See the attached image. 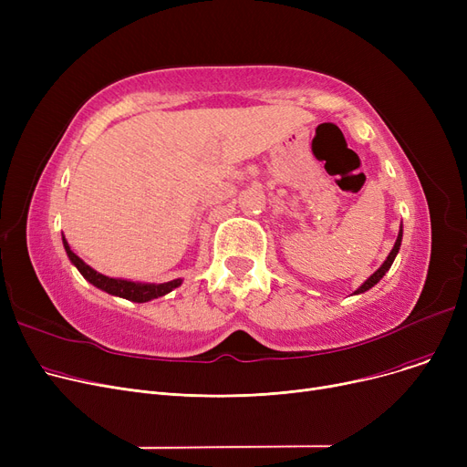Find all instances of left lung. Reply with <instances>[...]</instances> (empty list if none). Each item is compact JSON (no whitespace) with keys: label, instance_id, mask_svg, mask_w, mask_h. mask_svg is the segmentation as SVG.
<instances>
[{"label":"left lung","instance_id":"left-lung-1","mask_svg":"<svg viewBox=\"0 0 467 467\" xmlns=\"http://www.w3.org/2000/svg\"><path fill=\"white\" fill-rule=\"evenodd\" d=\"M401 236H403V231L400 229V234H398V240H396V246L391 248V252H389V255L386 257V261L382 263V266L379 268V271H377L375 275H371L369 278H367V280L363 282V285H359V289H358V291H354V293H363V291H367V289H371L377 282H380V278L389 271L391 263H394V259H396V255H398V252H400V246H401Z\"/></svg>","mask_w":467,"mask_h":467}]
</instances>
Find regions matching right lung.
Masks as SVG:
<instances>
[{"label":"right lung","instance_id":"right-lung-1","mask_svg":"<svg viewBox=\"0 0 467 467\" xmlns=\"http://www.w3.org/2000/svg\"><path fill=\"white\" fill-rule=\"evenodd\" d=\"M64 248L66 254L69 257V261L78 266V271L96 287H100L111 296L122 297V299H129L134 303H145V301H151L157 297L166 296L174 287H178L182 284V280H171L166 284H136V282H129V280H117V278H108L100 273H96L94 268H90L83 259H79L76 254H73L67 246V242L64 240Z\"/></svg>","mask_w":467,"mask_h":467}]
</instances>
